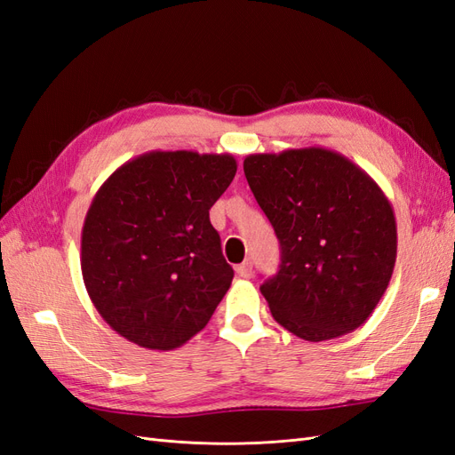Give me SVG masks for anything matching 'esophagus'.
<instances>
[{"label":"esophagus","instance_id":"1","mask_svg":"<svg viewBox=\"0 0 455 455\" xmlns=\"http://www.w3.org/2000/svg\"><path fill=\"white\" fill-rule=\"evenodd\" d=\"M235 271H237L239 277L251 279V277H252V264H251L249 259H246V261H243V264H239V266L235 267Z\"/></svg>","mask_w":455,"mask_h":455}]
</instances>
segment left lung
<instances>
[{
    "label": "left lung",
    "mask_w": 455,
    "mask_h": 455,
    "mask_svg": "<svg viewBox=\"0 0 455 455\" xmlns=\"http://www.w3.org/2000/svg\"><path fill=\"white\" fill-rule=\"evenodd\" d=\"M243 169L281 243L279 271L259 286L273 319L307 341L366 323L396 259L395 212L381 188L315 146L252 154Z\"/></svg>",
    "instance_id": "1"
}]
</instances>
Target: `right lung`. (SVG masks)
Segmentation results:
<instances>
[{"instance_id": "obj_1", "label": "right lung", "mask_w": 455, "mask_h": 455, "mask_svg": "<svg viewBox=\"0 0 455 455\" xmlns=\"http://www.w3.org/2000/svg\"><path fill=\"white\" fill-rule=\"evenodd\" d=\"M235 172L229 154L149 151L96 191L81 231V273L119 336L171 351L211 321L233 269L209 211Z\"/></svg>"}]
</instances>
